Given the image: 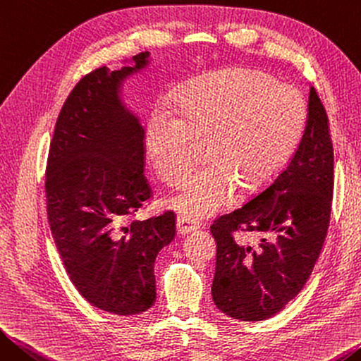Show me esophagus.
I'll return each instance as SVG.
<instances>
[{"instance_id":"34e87169","label":"esophagus","mask_w":361,"mask_h":361,"mask_svg":"<svg viewBox=\"0 0 361 361\" xmlns=\"http://www.w3.org/2000/svg\"><path fill=\"white\" fill-rule=\"evenodd\" d=\"M200 227H202V222L193 219V217L182 216V214L177 216V232H179L180 235L195 232V230H198Z\"/></svg>"}]
</instances>
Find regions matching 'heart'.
Wrapping results in <instances>:
<instances>
[{
	"mask_svg": "<svg viewBox=\"0 0 361 361\" xmlns=\"http://www.w3.org/2000/svg\"><path fill=\"white\" fill-rule=\"evenodd\" d=\"M305 125V104L294 87L245 68H226L188 82L173 105H158L147 125V155L173 180L185 173L173 204L192 217L230 202L233 187L256 192L291 158Z\"/></svg>",
	"mask_w": 361,
	"mask_h": 361,
	"instance_id": "1",
	"label": "heart"
}]
</instances>
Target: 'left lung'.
Instances as JSON below:
<instances>
[{
	"instance_id": "8db88e82",
	"label": "left lung",
	"mask_w": 361,
	"mask_h": 361,
	"mask_svg": "<svg viewBox=\"0 0 361 361\" xmlns=\"http://www.w3.org/2000/svg\"><path fill=\"white\" fill-rule=\"evenodd\" d=\"M329 120L314 86L302 139L288 166L241 208L212 222V299L224 314L261 322L300 293L326 238L334 188Z\"/></svg>"
}]
</instances>
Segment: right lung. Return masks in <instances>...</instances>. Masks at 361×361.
Returning <instances> with one entry per match:
<instances>
[{
	"label": "right lung",
	"mask_w": 361,
	"mask_h": 361,
	"mask_svg": "<svg viewBox=\"0 0 361 361\" xmlns=\"http://www.w3.org/2000/svg\"><path fill=\"white\" fill-rule=\"evenodd\" d=\"M96 68L78 81L57 116L46 166V209L63 267L91 305L135 315L157 299V254L176 235V214L135 217L152 188L144 176L145 139L120 87L149 63Z\"/></svg>",
	"instance_id": "1"
}]
</instances>
